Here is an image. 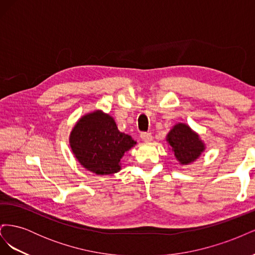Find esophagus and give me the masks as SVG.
Segmentation results:
<instances>
[{
    "mask_svg": "<svg viewBox=\"0 0 255 255\" xmlns=\"http://www.w3.org/2000/svg\"><path fill=\"white\" fill-rule=\"evenodd\" d=\"M140 138H141V140L144 142H150V141H152V134L151 133H141Z\"/></svg>",
    "mask_w": 255,
    "mask_h": 255,
    "instance_id": "esophagus-1",
    "label": "esophagus"
}]
</instances>
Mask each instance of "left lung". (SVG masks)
<instances>
[{
    "mask_svg": "<svg viewBox=\"0 0 255 255\" xmlns=\"http://www.w3.org/2000/svg\"><path fill=\"white\" fill-rule=\"evenodd\" d=\"M168 143L175 159L182 166L190 165L196 161L205 151V142L200 138L187 123L179 122L172 127L166 136Z\"/></svg>",
    "mask_w": 255,
    "mask_h": 255,
    "instance_id": "obj_1",
    "label": "left lung"
}]
</instances>
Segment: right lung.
<instances>
[{
    "label": "right lung",
    "instance_id": "1",
    "mask_svg": "<svg viewBox=\"0 0 255 255\" xmlns=\"http://www.w3.org/2000/svg\"><path fill=\"white\" fill-rule=\"evenodd\" d=\"M69 143L74 157L86 170L109 175L121 170V158L137 142L120 132L110 114L96 110L76 121Z\"/></svg>",
    "mask_w": 255,
    "mask_h": 255
}]
</instances>
